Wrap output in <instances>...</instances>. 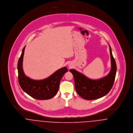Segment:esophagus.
Segmentation results:
<instances>
[{"label": "esophagus", "mask_w": 133, "mask_h": 133, "mask_svg": "<svg viewBox=\"0 0 133 133\" xmlns=\"http://www.w3.org/2000/svg\"><path fill=\"white\" fill-rule=\"evenodd\" d=\"M68 67H69V68H71L72 67V65L71 64H68Z\"/></svg>", "instance_id": "1"}]
</instances>
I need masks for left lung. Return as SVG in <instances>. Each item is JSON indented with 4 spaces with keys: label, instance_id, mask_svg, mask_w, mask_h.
I'll list each match as a JSON object with an SVG mask.
<instances>
[{
    "label": "left lung",
    "instance_id": "obj_1",
    "mask_svg": "<svg viewBox=\"0 0 133 133\" xmlns=\"http://www.w3.org/2000/svg\"><path fill=\"white\" fill-rule=\"evenodd\" d=\"M111 69L107 76L98 79H91L74 69H70L74 79L75 88L77 93L86 100H93L101 98L107 94L113 87L116 74L117 67L112 55L110 46Z\"/></svg>",
    "mask_w": 133,
    "mask_h": 133
}]
</instances>
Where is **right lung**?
Returning <instances> with one entry per match:
<instances>
[{
	"mask_svg": "<svg viewBox=\"0 0 133 133\" xmlns=\"http://www.w3.org/2000/svg\"><path fill=\"white\" fill-rule=\"evenodd\" d=\"M25 47L23 48L17 65L18 81L21 88L31 97L37 99L46 100L52 98L58 93L60 81L63 75L68 71V69L66 67L62 68L42 80L30 78L25 75L22 68Z\"/></svg>",
	"mask_w": 133,
	"mask_h": 133,
	"instance_id": "right-lung-1",
	"label": "right lung"
}]
</instances>
